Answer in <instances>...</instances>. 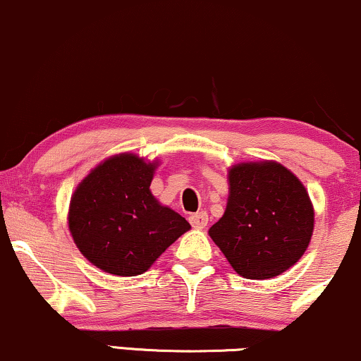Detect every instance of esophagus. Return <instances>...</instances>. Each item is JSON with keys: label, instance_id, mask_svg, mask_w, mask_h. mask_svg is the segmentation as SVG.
I'll use <instances>...</instances> for the list:
<instances>
[{"label": "esophagus", "instance_id": "esophagus-1", "mask_svg": "<svg viewBox=\"0 0 361 361\" xmlns=\"http://www.w3.org/2000/svg\"><path fill=\"white\" fill-rule=\"evenodd\" d=\"M189 221H190V224H192V227H195V228H204V227L209 224V215L205 214V212H197V214L190 215Z\"/></svg>", "mask_w": 361, "mask_h": 361}]
</instances>
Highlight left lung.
Listing matches in <instances>:
<instances>
[{
    "instance_id": "1",
    "label": "left lung",
    "mask_w": 361,
    "mask_h": 361,
    "mask_svg": "<svg viewBox=\"0 0 361 361\" xmlns=\"http://www.w3.org/2000/svg\"><path fill=\"white\" fill-rule=\"evenodd\" d=\"M226 212L209 235L243 279H274L305 254L315 210L302 180L275 161L233 164Z\"/></svg>"
}]
</instances>
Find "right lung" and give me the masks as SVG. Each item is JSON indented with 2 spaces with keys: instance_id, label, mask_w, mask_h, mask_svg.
Segmentation results:
<instances>
[{
  "instance_id": "add662e5",
  "label": "right lung",
  "mask_w": 361,
  "mask_h": 361,
  "mask_svg": "<svg viewBox=\"0 0 361 361\" xmlns=\"http://www.w3.org/2000/svg\"><path fill=\"white\" fill-rule=\"evenodd\" d=\"M159 161L121 152L97 164L73 192L68 227L79 252L118 277H135L190 224L151 192Z\"/></svg>"
}]
</instances>
